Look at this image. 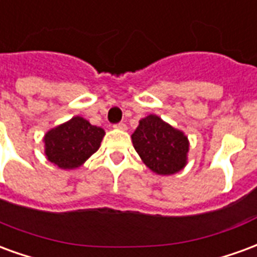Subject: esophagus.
Listing matches in <instances>:
<instances>
[{
    "label": "esophagus",
    "mask_w": 257,
    "mask_h": 257,
    "mask_svg": "<svg viewBox=\"0 0 257 257\" xmlns=\"http://www.w3.org/2000/svg\"><path fill=\"white\" fill-rule=\"evenodd\" d=\"M114 128H117V129H121V131H126V123H125V122H119V123H115V125H114Z\"/></svg>",
    "instance_id": "1"
}]
</instances>
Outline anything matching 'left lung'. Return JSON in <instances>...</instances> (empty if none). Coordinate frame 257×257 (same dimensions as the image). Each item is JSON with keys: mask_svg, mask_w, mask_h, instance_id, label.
Returning a JSON list of instances; mask_svg holds the SVG:
<instances>
[{"mask_svg": "<svg viewBox=\"0 0 257 257\" xmlns=\"http://www.w3.org/2000/svg\"><path fill=\"white\" fill-rule=\"evenodd\" d=\"M132 143L146 167L157 175L178 173L187 164V136L156 114L140 119Z\"/></svg>", "mask_w": 257, "mask_h": 257, "instance_id": "1", "label": "left lung"}]
</instances>
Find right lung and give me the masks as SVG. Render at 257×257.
Masks as SVG:
<instances>
[{
	"label": "right lung",
	"mask_w": 257,
	"mask_h": 257,
	"mask_svg": "<svg viewBox=\"0 0 257 257\" xmlns=\"http://www.w3.org/2000/svg\"><path fill=\"white\" fill-rule=\"evenodd\" d=\"M103 138L104 129L77 115L45 134V156L60 169H75L99 150Z\"/></svg>",
	"instance_id": "obj_1"
}]
</instances>
